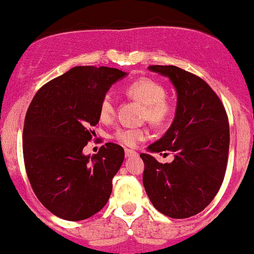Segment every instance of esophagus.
<instances>
[{
    "label": "esophagus",
    "mask_w": 254,
    "mask_h": 254,
    "mask_svg": "<svg viewBox=\"0 0 254 254\" xmlns=\"http://www.w3.org/2000/svg\"><path fill=\"white\" fill-rule=\"evenodd\" d=\"M125 155H126V157H135V156H138V153L133 150L126 149L125 150Z\"/></svg>",
    "instance_id": "34e87169"
}]
</instances>
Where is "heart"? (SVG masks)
Returning <instances> with one entry per match:
<instances>
[{
	"label": "heart",
	"mask_w": 254,
	"mask_h": 254,
	"mask_svg": "<svg viewBox=\"0 0 254 254\" xmlns=\"http://www.w3.org/2000/svg\"><path fill=\"white\" fill-rule=\"evenodd\" d=\"M125 93L144 105V118L155 125H163L170 118L173 107L165 98V89L158 81L149 78H139L125 87ZM99 119L109 121L115 115V103L113 97L105 95L99 104ZM113 138L125 146L133 147L147 138L144 128H118Z\"/></svg>",
	"instance_id": "1"
}]
</instances>
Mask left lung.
<instances>
[{
	"mask_svg": "<svg viewBox=\"0 0 254 254\" xmlns=\"http://www.w3.org/2000/svg\"><path fill=\"white\" fill-rule=\"evenodd\" d=\"M168 76L178 93L175 118L149 152L172 151V163L140 153L142 184L153 206L172 218L203 211L223 182L229 152V124L221 99L203 79L176 65H150Z\"/></svg>",
	"mask_w": 254,
	"mask_h": 254,
	"instance_id": "8db88e82",
	"label": "left lung"
}]
</instances>
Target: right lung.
<instances>
[{
    "label": "right lung",
    "mask_w": 254,
    "mask_h": 254,
    "mask_svg": "<svg viewBox=\"0 0 254 254\" xmlns=\"http://www.w3.org/2000/svg\"><path fill=\"white\" fill-rule=\"evenodd\" d=\"M126 75L116 68L78 65L41 87L28 107L22 132L27 178L39 201L60 218L86 219L109 200L124 149L107 142L92 156L82 149L99 121L102 98Z\"/></svg>",
    "instance_id": "add662e5"
}]
</instances>
